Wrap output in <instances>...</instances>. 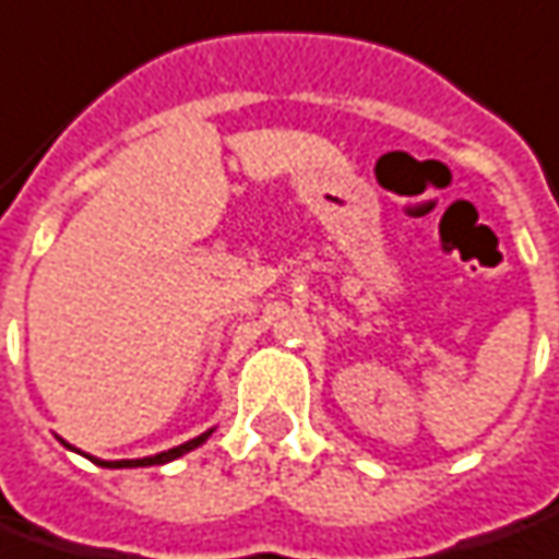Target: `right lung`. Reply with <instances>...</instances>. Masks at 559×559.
Segmentation results:
<instances>
[{
    "mask_svg": "<svg viewBox=\"0 0 559 559\" xmlns=\"http://www.w3.org/2000/svg\"><path fill=\"white\" fill-rule=\"evenodd\" d=\"M213 433V430H210ZM210 433L198 436V439H188L185 445H176V449H169V452L154 454V457H139V461H98V457H92L95 464H102V467H151V464H166V461H176V457H182L185 452H191V449H198L203 439Z\"/></svg>",
    "mask_w": 559,
    "mask_h": 559,
    "instance_id": "right-lung-1",
    "label": "right lung"
}]
</instances>
